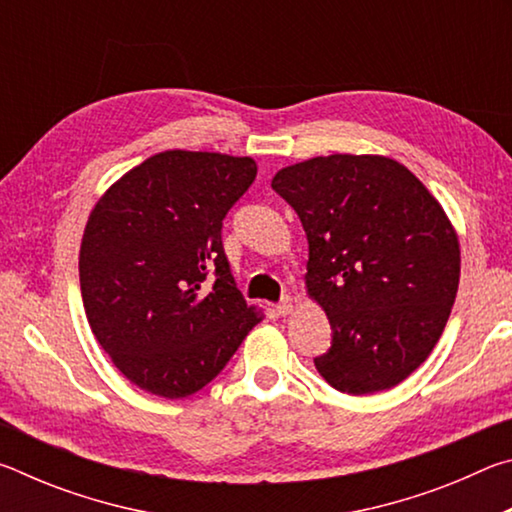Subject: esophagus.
Returning a JSON list of instances; mask_svg holds the SVG:
<instances>
[{"instance_id": "esophagus-1", "label": "esophagus", "mask_w": 512, "mask_h": 512, "mask_svg": "<svg viewBox=\"0 0 512 512\" xmlns=\"http://www.w3.org/2000/svg\"><path fill=\"white\" fill-rule=\"evenodd\" d=\"M275 311H277V314H280V316H289L291 311H293V298H291V296H284L280 302H277Z\"/></svg>"}]
</instances>
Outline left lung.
<instances>
[{
	"instance_id": "8db88e82",
	"label": "left lung",
	"mask_w": 512,
	"mask_h": 512,
	"mask_svg": "<svg viewBox=\"0 0 512 512\" xmlns=\"http://www.w3.org/2000/svg\"><path fill=\"white\" fill-rule=\"evenodd\" d=\"M271 187L300 216L307 289L332 325L318 372L350 395L397 386L438 343L458 291L461 250L443 207L381 155L311 158Z\"/></svg>"
}]
</instances>
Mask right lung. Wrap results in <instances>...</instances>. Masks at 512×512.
<instances>
[{"instance_id":"obj_1","label":"right lung","mask_w":512,"mask_h":512,"mask_svg":"<svg viewBox=\"0 0 512 512\" xmlns=\"http://www.w3.org/2000/svg\"><path fill=\"white\" fill-rule=\"evenodd\" d=\"M257 176L250 158L164 151L101 198L81 244L92 334L135 386L178 400L219 375L262 320L223 250V219Z\"/></svg>"}]
</instances>
